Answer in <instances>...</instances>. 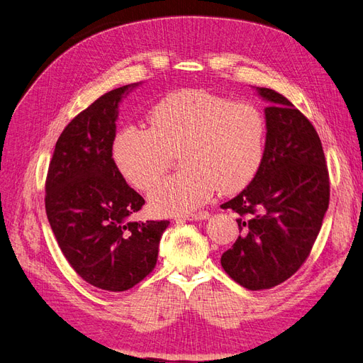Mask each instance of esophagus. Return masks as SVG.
Returning <instances> with one entry per match:
<instances>
[{"instance_id": "esophagus-1", "label": "esophagus", "mask_w": 363, "mask_h": 363, "mask_svg": "<svg viewBox=\"0 0 363 363\" xmlns=\"http://www.w3.org/2000/svg\"><path fill=\"white\" fill-rule=\"evenodd\" d=\"M184 220L188 221H201V220H208L209 213L208 212H199V213H189V215H183Z\"/></svg>"}]
</instances>
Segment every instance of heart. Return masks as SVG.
I'll return each mask as SVG.
<instances>
[{"instance_id":"heart-1","label":"heart","mask_w":363,"mask_h":363,"mask_svg":"<svg viewBox=\"0 0 363 363\" xmlns=\"http://www.w3.org/2000/svg\"><path fill=\"white\" fill-rule=\"evenodd\" d=\"M150 130L128 125L113 140V160L123 179L148 191L169 169L172 155L184 168L150 195L159 213H189L215 191L233 194L257 175L266 145V121L249 102H230L206 90L172 91L155 104Z\"/></svg>"}]
</instances>
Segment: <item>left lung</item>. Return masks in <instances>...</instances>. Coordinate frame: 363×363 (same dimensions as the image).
Returning <instances> with one entry per match:
<instances>
[{
	"label": "left lung",
	"instance_id": "obj_1",
	"mask_svg": "<svg viewBox=\"0 0 363 363\" xmlns=\"http://www.w3.org/2000/svg\"><path fill=\"white\" fill-rule=\"evenodd\" d=\"M269 102L259 169L246 189L221 204L240 215L241 235L221 266L240 286L264 290L296 273L328 209L330 182L316 130L287 97L257 86Z\"/></svg>",
	"mask_w": 363,
	"mask_h": 363
}]
</instances>
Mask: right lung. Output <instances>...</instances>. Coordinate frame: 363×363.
<instances>
[{
    "label": "right lung",
    "mask_w": 363,
    "mask_h": 363,
    "mask_svg": "<svg viewBox=\"0 0 363 363\" xmlns=\"http://www.w3.org/2000/svg\"><path fill=\"white\" fill-rule=\"evenodd\" d=\"M142 82L101 96L65 126L45 182V212L68 264L91 286L125 291L150 275L169 221H131L145 200L113 160L119 105Z\"/></svg>",
    "instance_id": "obj_1"
}]
</instances>
